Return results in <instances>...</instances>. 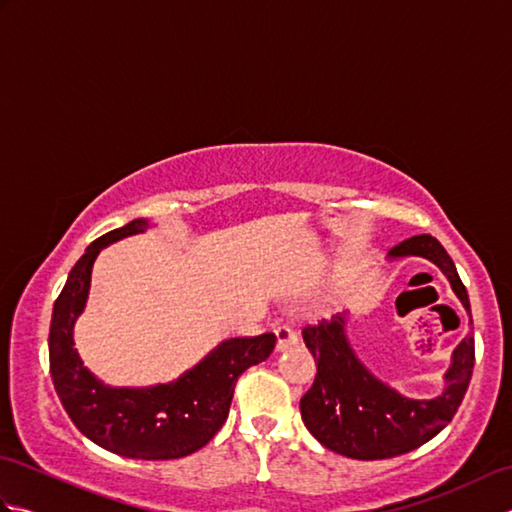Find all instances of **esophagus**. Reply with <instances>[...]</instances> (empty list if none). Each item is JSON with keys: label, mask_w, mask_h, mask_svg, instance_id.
Listing matches in <instances>:
<instances>
[{"label": "esophagus", "mask_w": 512, "mask_h": 512, "mask_svg": "<svg viewBox=\"0 0 512 512\" xmlns=\"http://www.w3.org/2000/svg\"><path fill=\"white\" fill-rule=\"evenodd\" d=\"M275 336H277V350H288L290 345H297L299 343L297 332L292 330L290 325H286V323L275 325Z\"/></svg>", "instance_id": "1"}]
</instances>
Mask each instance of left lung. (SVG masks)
Instances as JSON below:
<instances>
[{"mask_svg":"<svg viewBox=\"0 0 512 512\" xmlns=\"http://www.w3.org/2000/svg\"><path fill=\"white\" fill-rule=\"evenodd\" d=\"M391 257L420 255L449 277L471 312L469 295L447 250L431 235H413L391 248ZM343 314L303 328V341L317 361V376L301 398V418L325 449L354 460H385L418 449L447 427L469 389L475 339L455 347L447 389L433 400L402 398L358 363L343 332Z\"/></svg>","mask_w":512,"mask_h":512,"instance_id":"left-lung-1","label":"left lung"}]
</instances>
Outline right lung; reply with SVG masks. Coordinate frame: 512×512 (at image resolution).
Masks as SVG:
<instances>
[{
    "label": "right lung",
    "mask_w": 512,
    "mask_h": 512,
    "mask_svg": "<svg viewBox=\"0 0 512 512\" xmlns=\"http://www.w3.org/2000/svg\"><path fill=\"white\" fill-rule=\"evenodd\" d=\"M145 220L105 233L70 270L54 301L50 323V374L63 409L85 438L134 460H176L209 444L231 409L237 378L273 354L277 336H239L222 343L176 383L149 389H110L83 367L72 325L88 297L92 264L116 239L140 233Z\"/></svg>",
    "instance_id": "1"
}]
</instances>
